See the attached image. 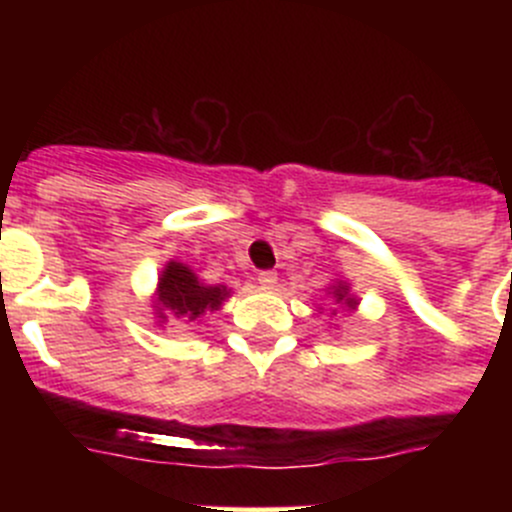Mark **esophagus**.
I'll use <instances>...</instances> for the list:
<instances>
[{
  "label": "esophagus",
  "mask_w": 512,
  "mask_h": 512,
  "mask_svg": "<svg viewBox=\"0 0 512 512\" xmlns=\"http://www.w3.org/2000/svg\"><path fill=\"white\" fill-rule=\"evenodd\" d=\"M257 285L265 287V289H272L277 285V272H272V270L257 272Z\"/></svg>",
  "instance_id": "obj_1"
}]
</instances>
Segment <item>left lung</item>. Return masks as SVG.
Returning <instances> with one entry per match:
<instances>
[{"label": "left lung", "mask_w": 512, "mask_h": 512, "mask_svg": "<svg viewBox=\"0 0 512 512\" xmlns=\"http://www.w3.org/2000/svg\"><path fill=\"white\" fill-rule=\"evenodd\" d=\"M329 289H332V292H329V294H332V297H334V302L344 304V307H349V309H356V304H359V302H356L352 294H349V287L344 285V282H337V285L329 287Z\"/></svg>", "instance_id": "1"}]
</instances>
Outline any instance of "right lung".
<instances>
[{"instance_id":"right-lung-1","label":"right lung","mask_w":512,"mask_h":512,"mask_svg":"<svg viewBox=\"0 0 512 512\" xmlns=\"http://www.w3.org/2000/svg\"><path fill=\"white\" fill-rule=\"evenodd\" d=\"M230 297V289L223 285H203L183 262H168L163 275L158 277L156 314L165 322V314L185 317L195 322L205 312H215Z\"/></svg>"}]
</instances>
